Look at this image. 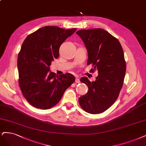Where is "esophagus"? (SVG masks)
<instances>
[{
	"mask_svg": "<svg viewBox=\"0 0 146 146\" xmlns=\"http://www.w3.org/2000/svg\"><path fill=\"white\" fill-rule=\"evenodd\" d=\"M75 82L77 83H80V78L76 76V78H75Z\"/></svg>",
	"mask_w": 146,
	"mask_h": 146,
	"instance_id": "obj_1",
	"label": "esophagus"
}]
</instances>
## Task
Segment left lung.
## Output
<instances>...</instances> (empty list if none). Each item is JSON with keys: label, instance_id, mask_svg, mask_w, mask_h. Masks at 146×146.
Returning <instances> with one entry per match:
<instances>
[{"label": "left lung", "instance_id": "8db88e82", "mask_svg": "<svg viewBox=\"0 0 146 146\" xmlns=\"http://www.w3.org/2000/svg\"><path fill=\"white\" fill-rule=\"evenodd\" d=\"M76 34L87 49V64H92V71L97 69L98 72L95 82L80 78L88 86V92L78 102L88 113H102L116 101L123 87L126 71L123 50L118 40L103 29H82Z\"/></svg>", "mask_w": 146, "mask_h": 146}]
</instances>
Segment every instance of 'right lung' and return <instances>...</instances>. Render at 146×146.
<instances>
[{
  "mask_svg": "<svg viewBox=\"0 0 146 146\" xmlns=\"http://www.w3.org/2000/svg\"><path fill=\"white\" fill-rule=\"evenodd\" d=\"M76 30L46 26L24 40L17 58L19 84L23 97L33 106L51 108L75 82L72 74L58 75L49 71V66L58 57L60 45Z\"/></svg>",
  "mask_w": 146,
  "mask_h": 146,
  "instance_id": "right-lung-1",
  "label": "right lung"
}]
</instances>
